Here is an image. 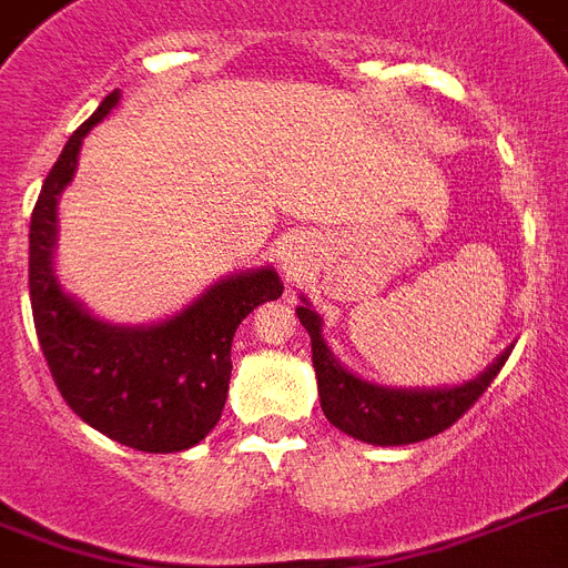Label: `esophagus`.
I'll list each match as a JSON object with an SVG mask.
<instances>
[{"label": "esophagus", "instance_id": "1", "mask_svg": "<svg viewBox=\"0 0 568 568\" xmlns=\"http://www.w3.org/2000/svg\"><path fill=\"white\" fill-rule=\"evenodd\" d=\"M280 262H283L288 274H297L303 267V262H306V256H303V241H288V244L280 250Z\"/></svg>", "mask_w": 568, "mask_h": 568}]
</instances>
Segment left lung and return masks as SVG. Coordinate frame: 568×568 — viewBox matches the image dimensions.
Segmentation results:
<instances>
[{
  "instance_id": "1",
  "label": "left lung",
  "mask_w": 568,
  "mask_h": 568,
  "mask_svg": "<svg viewBox=\"0 0 568 568\" xmlns=\"http://www.w3.org/2000/svg\"><path fill=\"white\" fill-rule=\"evenodd\" d=\"M297 318L312 338V365L318 377L321 409L327 422L368 445H413L448 430L484 395L507 363L513 345L484 374L450 388H392L356 377L329 354L321 336V315L303 297Z\"/></svg>"
}]
</instances>
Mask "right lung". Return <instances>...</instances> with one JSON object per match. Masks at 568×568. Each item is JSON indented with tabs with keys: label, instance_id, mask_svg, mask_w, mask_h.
Listing matches in <instances>:
<instances>
[{
	"label": "right lung",
	"instance_id": "add662e5",
	"mask_svg": "<svg viewBox=\"0 0 568 568\" xmlns=\"http://www.w3.org/2000/svg\"><path fill=\"white\" fill-rule=\"evenodd\" d=\"M118 100L120 91H111L75 129L40 189L29 230L31 315L58 392L82 422L126 448L173 454L221 422L232 336L258 303L283 294V283L274 267L241 271L153 327L105 324L61 292L52 271L58 196L73 180L82 138Z\"/></svg>",
	"mask_w": 568,
	"mask_h": 568
}]
</instances>
